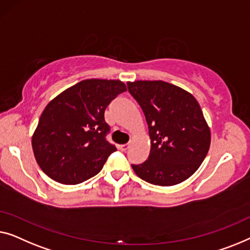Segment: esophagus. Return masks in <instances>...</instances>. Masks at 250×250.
Returning a JSON list of instances; mask_svg holds the SVG:
<instances>
[{
    "label": "esophagus",
    "mask_w": 250,
    "mask_h": 250,
    "mask_svg": "<svg viewBox=\"0 0 250 250\" xmlns=\"http://www.w3.org/2000/svg\"><path fill=\"white\" fill-rule=\"evenodd\" d=\"M129 148V144H124V145L119 146V149L122 150V152H126V149Z\"/></svg>",
    "instance_id": "obj_1"
}]
</instances>
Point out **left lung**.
Wrapping results in <instances>:
<instances>
[{
  "label": "left lung",
  "mask_w": 250,
  "mask_h": 250,
  "mask_svg": "<svg viewBox=\"0 0 250 250\" xmlns=\"http://www.w3.org/2000/svg\"><path fill=\"white\" fill-rule=\"evenodd\" d=\"M128 90L145 114L150 138L147 161L131 164L140 179L155 186L187 180L207 155L210 131L196 98L162 80L128 83Z\"/></svg>",
  "instance_id": "left-lung-1"
}]
</instances>
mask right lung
Masks as SVG:
<instances>
[{
  "instance_id": "obj_1",
  "label": "right lung",
  "mask_w": 250,
  "mask_h": 250,
  "mask_svg": "<svg viewBox=\"0 0 250 250\" xmlns=\"http://www.w3.org/2000/svg\"><path fill=\"white\" fill-rule=\"evenodd\" d=\"M125 90L120 80L86 79L47 104L31 140L45 174L60 184L77 185L102 170L117 150L106 140L110 125L104 112Z\"/></svg>"
}]
</instances>
